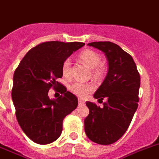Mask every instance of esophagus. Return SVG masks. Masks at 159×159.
I'll return each instance as SVG.
<instances>
[{"mask_svg":"<svg viewBox=\"0 0 159 159\" xmlns=\"http://www.w3.org/2000/svg\"><path fill=\"white\" fill-rule=\"evenodd\" d=\"M78 103H79V106H84V105L85 104V102H84L83 100H81V99H79Z\"/></svg>","mask_w":159,"mask_h":159,"instance_id":"obj_1","label":"esophagus"}]
</instances>
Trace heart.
<instances>
[{
	"label": "heart",
	"instance_id": "1",
	"mask_svg": "<svg viewBox=\"0 0 159 159\" xmlns=\"http://www.w3.org/2000/svg\"><path fill=\"white\" fill-rule=\"evenodd\" d=\"M79 58L86 66L92 69L93 76L100 78L105 72V66L101 62L100 54L92 49H84L79 54ZM61 72L66 78L70 75V59H66L61 65ZM68 89L75 95L84 98L93 90V86L90 84H84L81 82H72L68 85Z\"/></svg>",
	"mask_w": 159,
	"mask_h": 159
}]
</instances>
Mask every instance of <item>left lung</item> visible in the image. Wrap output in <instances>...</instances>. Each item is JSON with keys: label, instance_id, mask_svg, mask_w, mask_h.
Wrapping results in <instances>:
<instances>
[{"label": "left lung", "instance_id": "1", "mask_svg": "<svg viewBox=\"0 0 159 159\" xmlns=\"http://www.w3.org/2000/svg\"><path fill=\"white\" fill-rule=\"evenodd\" d=\"M88 45L105 53L109 69L106 79L94 93L98 101L106 98L107 102L102 107L86 102L89 115L84 119V131L92 141L111 145L124 136L138 107L141 77L132 56L118 44L99 41Z\"/></svg>", "mask_w": 159, "mask_h": 159}]
</instances>
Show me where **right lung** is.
I'll return each mask as SVG.
<instances>
[{
  "instance_id": "right-lung-1",
  "label": "right lung",
  "mask_w": 159,
  "mask_h": 159,
  "mask_svg": "<svg viewBox=\"0 0 159 159\" xmlns=\"http://www.w3.org/2000/svg\"><path fill=\"white\" fill-rule=\"evenodd\" d=\"M81 42H43L31 48L14 71L12 100L18 124L31 141L47 145L58 138L62 122L78 106V99L57 81L62 77L61 65L73 52L84 45ZM52 87L61 95L51 100Z\"/></svg>"
}]
</instances>
